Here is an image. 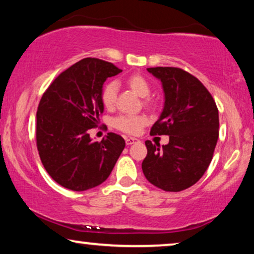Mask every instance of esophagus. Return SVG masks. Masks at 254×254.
Wrapping results in <instances>:
<instances>
[{
	"instance_id": "obj_1",
	"label": "esophagus",
	"mask_w": 254,
	"mask_h": 254,
	"mask_svg": "<svg viewBox=\"0 0 254 254\" xmlns=\"http://www.w3.org/2000/svg\"><path fill=\"white\" fill-rule=\"evenodd\" d=\"M136 142H138V140H137L136 137H126V144L127 145L136 143Z\"/></svg>"
}]
</instances>
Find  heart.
Masks as SVG:
<instances>
[{
  "mask_svg": "<svg viewBox=\"0 0 254 254\" xmlns=\"http://www.w3.org/2000/svg\"><path fill=\"white\" fill-rule=\"evenodd\" d=\"M126 84L131 91H134L138 97L145 98L150 95L151 85L144 76L140 74H133L126 78ZM118 92V85L116 82H109L104 85L102 90V103L106 109L111 110L116 104ZM144 105L148 107L152 106L150 99H144ZM147 124V118L142 114L138 116H119L113 120V126L121 131L127 134H136L144 125Z\"/></svg>",
  "mask_w": 254,
  "mask_h": 254,
  "instance_id": "heart-1",
  "label": "heart"
}]
</instances>
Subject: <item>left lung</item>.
I'll return each mask as SVG.
<instances>
[{
  "label": "left lung",
  "mask_w": 254,
  "mask_h": 254,
  "mask_svg": "<svg viewBox=\"0 0 254 254\" xmlns=\"http://www.w3.org/2000/svg\"><path fill=\"white\" fill-rule=\"evenodd\" d=\"M162 82L164 107L151 135H169V143L145 141L142 170L149 183L180 192L199 182L213 158L218 138V110L202 83L175 67L148 68Z\"/></svg>",
  "instance_id": "obj_1"
}]
</instances>
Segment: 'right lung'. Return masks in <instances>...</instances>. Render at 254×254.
<instances>
[{
    "label": "right lung",
    "instance_id": "1",
    "mask_svg": "<svg viewBox=\"0 0 254 254\" xmlns=\"http://www.w3.org/2000/svg\"><path fill=\"white\" fill-rule=\"evenodd\" d=\"M123 70L86 58L62 71L41 97L37 111V148L44 168L59 185L86 190L109 178L125 140L109 133L93 142L89 130L104 112V82Z\"/></svg>",
    "mask_w": 254,
    "mask_h": 254
}]
</instances>
